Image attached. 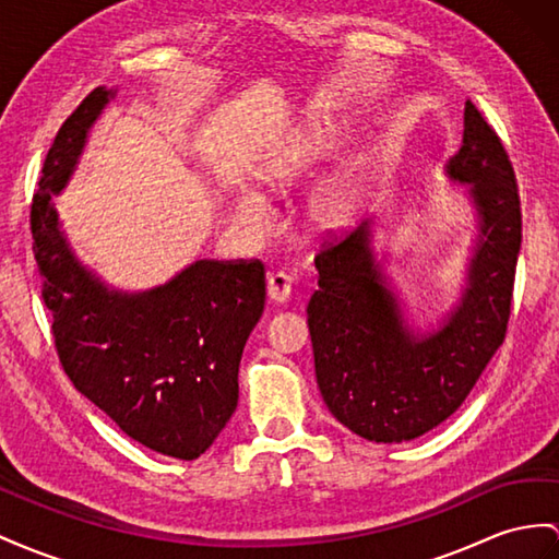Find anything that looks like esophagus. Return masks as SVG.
I'll use <instances>...</instances> for the list:
<instances>
[{"label": "esophagus", "mask_w": 559, "mask_h": 559, "mask_svg": "<svg viewBox=\"0 0 559 559\" xmlns=\"http://www.w3.org/2000/svg\"><path fill=\"white\" fill-rule=\"evenodd\" d=\"M293 290V278L288 274H283V271H276V274H271L266 278V295L271 302H285V299L290 297Z\"/></svg>", "instance_id": "obj_1"}]
</instances>
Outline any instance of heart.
<instances>
[{"label": "heart", "instance_id": "obj_1", "mask_svg": "<svg viewBox=\"0 0 559 559\" xmlns=\"http://www.w3.org/2000/svg\"><path fill=\"white\" fill-rule=\"evenodd\" d=\"M349 203H352V191H349V183H335L328 189L321 200H319V210L325 219H337L342 217L349 210ZM238 217L250 224V226H257L262 228L266 224V210L264 205L260 203V198L254 195H246L240 198L238 203Z\"/></svg>", "mask_w": 559, "mask_h": 559}]
</instances>
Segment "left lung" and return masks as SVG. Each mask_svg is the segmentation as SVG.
Returning <instances> with one entry per match:
<instances>
[{
  "label": "left lung",
  "instance_id": "8db88e82",
  "mask_svg": "<svg viewBox=\"0 0 559 559\" xmlns=\"http://www.w3.org/2000/svg\"><path fill=\"white\" fill-rule=\"evenodd\" d=\"M449 175L469 183L481 236L461 305L437 333L416 337L404 328L373 264L368 224L347 238L328 236L313 257L319 290L307 323L319 390L328 411L368 441H411L453 416L508 333L520 189L503 141L472 102Z\"/></svg>",
  "mask_w": 559,
  "mask_h": 559
}]
</instances>
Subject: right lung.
<instances>
[{
	"instance_id": "obj_1",
	"label": "right lung",
	"mask_w": 559,
	"mask_h": 559,
	"mask_svg": "<svg viewBox=\"0 0 559 559\" xmlns=\"http://www.w3.org/2000/svg\"><path fill=\"white\" fill-rule=\"evenodd\" d=\"M96 87L61 124L33 193L41 302L70 382L127 437L193 461L238 404V364L266 297L260 260H200L151 293H108L70 254L51 193L61 191L108 104Z\"/></svg>"
}]
</instances>
